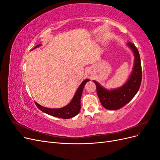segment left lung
I'll return each mask as SVG.
<instances>
[{"label": "left lung", "mask_w": 160, "mask_h": 160, "mask_svg": "<svg viewBox=\"0 0 160 160\" xmlns=\"http://www.w3.org/2000/svg\"><path fill=\"white\" fill-rule=\"evenodd\" d=\"M128 46L132 51L134 55L133 70L128 81L120 88L108 89L101 86L98 81H93L96 85L97 93L101 103L109 110H117L128 103L136 95L142 82L141 59L138 50L132 42H128Z\"/></svg>", "instance_id": "obj_1"}]
</instances>
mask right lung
I'll list each match as a JSON object with an SVG mask.
<instances>
[{"instance_id": "1", "label": "right lung", "mask_w": 160, "mask_h": 160, "mask_svg": "<svg viewBox=\"0 0 160 160\" xmlns=\"http://www.w3.org/2000/svg\"><path fill=\"white\" fill-rule=\"evenodd\" d=\"M41 44L38 45L35 48L31 50L36 49V48L41 47ZM89 81V79H85L83 82H82L81 84L79 85V87L77 89L75 95L72 98L71 102L65 105V107H62L61 108H55V109H52V108H48L42 107L41 105L37 103V102L35 103L37 105V107L42 112H44L48 115H50L52 116H54L56 118H59L62 119H69L71 118L75 117L79 113L80 109H81V98L82 93H83V90L84 87L86 84L87 82Z\"/></svg>"}]
</instances>
